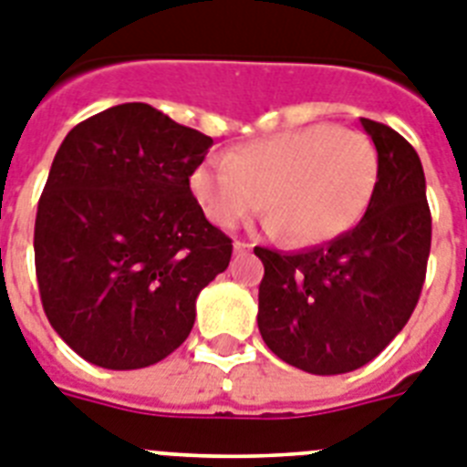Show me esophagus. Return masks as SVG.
Here are the masks:
<instances>
[{"instance_id":"1","label":"esophagus","mask_w":467,"mask_h":467,"mask_svg":"<svg viewBox=\"0 0 467 467\" xmlns=\"http://www.w3.org/2000/svg\"><path fill=\"white\" fill-rule=\"evenodd\" d=\"M234 254L240 256V254H246V252H252V244H246V242H234Z\"/></svg>"}]
</instances>
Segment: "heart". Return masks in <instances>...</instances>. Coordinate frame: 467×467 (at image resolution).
Listing matches in <instances>:
<instances>
[{
  "mask_svg": "<svg viewBox=\"0 0 467 467\" xmlns=\"http://www.w3.org/2000/svg\"><path fill=\"white\" fill-rule=\"evenodd\" d=\"M378 175V149L366 135L316 123L246 142L225 159H206L194 168L190 190L213 225H240L265 203L273 211L268 230L320 244L363 218Z\"/></svg>",
  "mask_w": 467,
  "mask_h": 467,
  "instance_id": "1",
  "label": "heart"
}]
</instances>
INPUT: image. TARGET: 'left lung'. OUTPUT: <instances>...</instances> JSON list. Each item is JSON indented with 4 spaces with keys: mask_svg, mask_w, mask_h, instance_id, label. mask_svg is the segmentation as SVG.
Wrapping results in <instances>:
<instances>
[{
    "mask_svg": "<svg viewBox=\"0 0 467 467\" xmlns=\"http://www.w3.org/2000/svg\"><path fill=\"white\" fill-rule=\"evenodd\" d=\"M379 159L373 202L358 225L327 244L264 261L258 330L277 358L311 375L366 366L409 323L432 242L425 173L389 125L360 119Z\"/></svg>",
    "mask_w": 467,
    "mask_h": 467,
    "instance_id": "left-lung-1",
    "label": "left lung"
}]
</instances>
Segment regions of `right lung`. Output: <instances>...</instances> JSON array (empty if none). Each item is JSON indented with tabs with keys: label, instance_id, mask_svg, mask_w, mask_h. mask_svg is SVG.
<instances>
[{
	"label": "right lung",
	"instance_id": "add662e5",
	"mask_svg": "<svg viewBox=\"0 0 467 467\" xmlns=\"http://www.w3.org/2000/svg\"><path fill=\"white\" fill-rule=\"evenodd\" d=\"M213 144L149 104L78 123L54 156L35 218L42 306L78 356L154 366L185 342L197 296L233 256L190 190Z\"/></svg>",
	"mask_w": 467,
	"mask_h": 467
}]
</instances>
